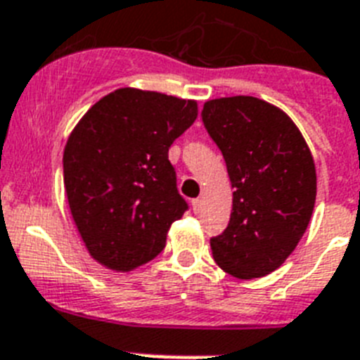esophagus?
<instances>
[{
	"mask_svg": "<svg viewBox=\"0 0 360 360\" xmlns=\"http://www.w3.org/2000/svg\"><path fill=\"white\" fill-rule=\"evenodd\" d=\"M191 205H193V213L195 214H200L202 210H204V202H202L200 198H195V200L191 202Z\"/></svg>",
	"mask_w": 360,
	"mask_h": 360,
	"instance_id": "esophagus-1",
	"label": "esophagus"
}]
</instances>
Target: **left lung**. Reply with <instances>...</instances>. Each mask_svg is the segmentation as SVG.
Here are the masks:
<instances>
[{"mask_svg":"<svg viewBox=\"0 0 360 360\" xmlns=\"http://www.w3.org/2000/svg\"><path fill=\"white\" fill-rule=\"evenodd\" d=\"M202 122L235 189L229 224L211 238L214 262L236 278L269 275L293 253L311 218V150L293 120L259 98L205 101Z\"/></svg>","mask_w":360,"mask_h":360,"instance_id":"1","label":"left lung"}]
</instances>
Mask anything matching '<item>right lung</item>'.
<instances>
[{"label":"right lung","mask_w":360,"mask_h":360,"mask_svg":"<svg viewBox=\"0 0 360 360\" xmlns=\"http://www.w3.org/2000/svg\"><path fill=\"white\" fill-rule=\"evenodd\" d=\"M195 100L124 87L96 101L63 150L70 214L91 257L115 271L149 262L187 211L169 147L193 125Z\"/></svg>","instance_id":"add662e5"}]
</instances>
